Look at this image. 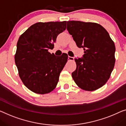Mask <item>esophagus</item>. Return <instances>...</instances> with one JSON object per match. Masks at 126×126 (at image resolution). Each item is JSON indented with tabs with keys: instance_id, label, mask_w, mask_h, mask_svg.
I'll use <instances>...</instances> for the list:
<instances>
[{
	"instance_id": "34e87169",
	"label": "esophagus",
	"mask_w": 126,
	"mask_h": 126,
	"mask_svg": "<svg viewBox=\"0 0 126 126\" xmlns=\"http://www.w3.org/2000/svg\"><path fill=\"white\" fill-rule=\"evenodd\" d=\"M68 60L69 61H73L74 60V57H68Z\"/></svg>"
}]
</instances>
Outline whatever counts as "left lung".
I'll return each instance as SVG.
<instances>
[{"mask_svg": "<svg viewBox=\"0 0 126 126\" xmlns=\"http://www.w3.org/2000/svg\"><path fill=\"white\" fill-rule=\"evenodd\" d=\"M67 29L78 47L84 50L82 58L75 59L73 79L84 91L99 89L109 79L115 65L114 41L106 30L95 22L67 21Z\"/></svg>", "mask_w": 126, "mask_h": 126, "instance_id": "8db88e82", "label": "left lung"}]
</instances>
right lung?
Here are the masks:
<instances>
[{
    "instance_id": "obj_1",
    "label": "right lung",
    "mask_w": 126,
    "mask_h": 126,
    "mask_svg": "<svg viewBox=\"0 0 126 126\" xmlns=\"http://www.w3.org/2000/svg\"><path fill=\"white\" fill-rule=\"evenodd\" d=\"M67 22H39L20 35L17 43L15 61L22 82L33 92L44 94L57 87L61 71L68 60L63 53L57 57L48 52L53 49Z\"/></svg>"
}]
</instances>
